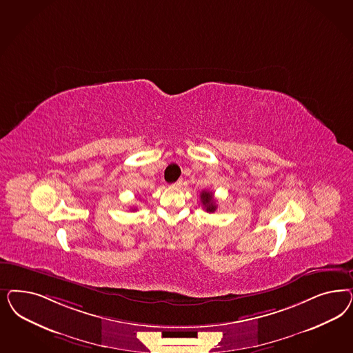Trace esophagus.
<instances>
[{
	"instance_id": "1",
	"label": "esophagus",
	"mask_w": 353,
	"mask_h": 353,
	"mask_svg": "<svg viewBox=\"0 0 353 353\" xmlns=\"http://www.w3.org/2000/svg\"><path fill=\"white\" fill-rule=\"evenodd\" d=\"M182 181H178V182L174 183L172 185H174V187H182Z\"/></svg>"
}]
</instances>
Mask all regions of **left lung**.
<instances>
[{
  "instance_id": "1",
  "label": "left lung",
  "mask_w": 353,
  "mask_h": 353,
  "mask_svg": "<svg viewBox=\"0 0 353 353\" xmlns=\"http://www.w3.org/2000/svg\"><path fill=\"white\" fill-rule=\"evenodd\" d=\"M200 199H201V203L204 205V209L209 213H213L216 212V204L214 197H213V192H209V191H203L200 194Z\"/></svg>"
}]
</instances>
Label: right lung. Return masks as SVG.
I'll list each match as a JSON object with an SVG mask.
<instances>
[{
	"label": "right lung",
	"instance_id": "obj_1",
	"mask_svg": "<svg viewBox=\"0 0 353 353\" xmlns=\"http://www.w3.org/2000/svg\"><path fill=\"white\" fill-rule=\"evenodd\" d=\"M134 210H135V209H134Z\"/></svg>",
	"mask_w": 353,
	"mask_h": 353
}]
</instances>
